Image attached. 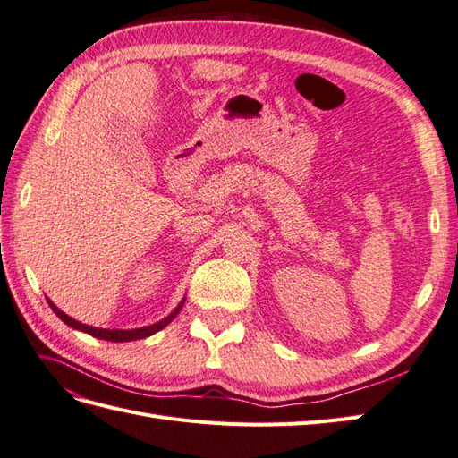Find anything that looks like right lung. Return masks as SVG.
<instances>
[{"mask_svg": "<svg viewBox=\"0 0 458 458\" xmlns=\"http://www.w3.org/2000/svg\"><path fill=\"white\" fill-rule=\"evenodd\" d=\"M47 303L51 306V310L55 311V315H57L63 323H66L68 327L74 328V330L86 332V335H91L93 338H99V340H108V342H131V340H141V338L152 336V335H155V332L162 330L164 327H168V325L174 321V318H175V315H177L179 311H182L183 303H185V298L177 303V308H175L170 315H165L164 318H160L158 323L148 325V327H141V328H126V330H122V328H99V327L84 325V323L76 321V318L68 317L64 311H61L49 298H47Z\"/></svg>", "mask_w": 458, "mask_h": 458, "instance_id": "1", "label": "right lung"}]
</instances>
